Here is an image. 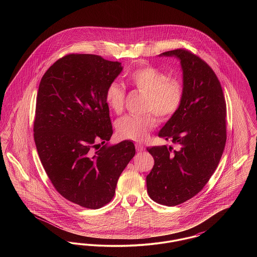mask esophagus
Here are the masks:
<instances>
[{
  "label": "esophagus",
  "instance_id": "esophagus-1",
  "mask_svg": "<svg viewBox=\"0 0 257 257\" xmlns=\"http://www.w3.org/2000/svg\"><path fill=\"white\" fill-rule=\"evenodd\" d=\"M136 148H137V150H138L139 152H143V151L146 149L145 147H144L142 144H140V143H139V144H138V143L136 144Z\"/></svg>",
  "mask_w": 257,
  "mask_h": 257
}]
</instances>
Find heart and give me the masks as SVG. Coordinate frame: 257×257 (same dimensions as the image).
<instances>
[{
	"instance_id": "1",
	"label": "heart",
	"mask_w": 257,
	"mask_h": 257,
	"mask_svg": "<svg viewBox=\"0 0 257 257\" xmlns=\"http://www.w3.org/2000/svg\"><path fill=\"white\" fill-rule=\"evenodd\" d=\"M128 82L137 90L147 95L143 115H127L116 124V129L123 139L137 142L147 140L149 133L157 126L158 120H169L179 110L184 98L182 82L152 65H145L127 75ZM126 95L125 86L112 82L107 87L106 101L108 106L116 113H120L124 107Z\"/></svg>"
}]
</instances>
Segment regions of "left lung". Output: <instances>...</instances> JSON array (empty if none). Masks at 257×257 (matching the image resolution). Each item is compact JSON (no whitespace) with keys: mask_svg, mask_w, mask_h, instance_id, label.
I'll use <instances>...</instances> for the list:
<instances>
[{"mask_svg":"<svg viewBox=\"0 0 257 257\" xmlns=\"http://www.w3.org/2000/svg\"><path fill=\"white\" fill-rule=\"evenodd\" d=\"M160 56L180 61L184 98L159 132L178 149L147 148L154 158L147 176V193L157 203L175 206L198 194L216 171L226 142V104L218 77L199 57L185 49Z\"/></svg>","mask_w":257,"mask_h":257,"instance_id":"1","label":"left lung"}]
</instances>
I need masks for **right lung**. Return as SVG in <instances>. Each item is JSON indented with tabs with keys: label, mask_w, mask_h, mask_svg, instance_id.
Instances as JSON below:
<instances>
[{
	"label": "right lung",
	"mask_w": 257,
	"mask_h": 257,
	"mask_svg": "<svg viewBox=\"0 0 257 257\" xmlns=\"http://www.w3.org/2000/svg\"><path fill=\"white\" fill-rule=\"evenodd\" d=\"M121 71L118 61L69 54L50 66L38 86V156L58 193L82 207L110 202L136 153L131 141L108 146L112 126L106 90Z\"/></svg>",
	"instance_id": "right-lung-1"
}]
</instances>
